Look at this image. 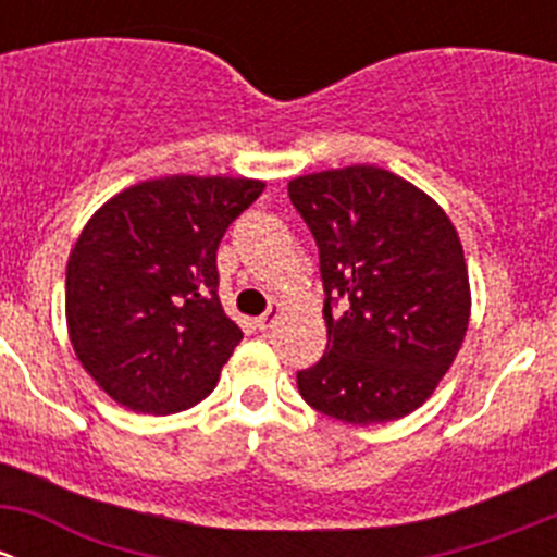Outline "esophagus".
Wrapping results in <instances>:
<instances>
[{
    "label": "esophagus",
    "mask_w": 557,
    "mask_h": 557,
    "mask_svg": "<svg viewBox=\"0 0 557 557\" xmlns=\"http://www.w3.org/2000/svg\"><path fill=\"white\" fill-rule=\"evenodd\" d=\"M280 314H283V307L272 305L267 312L261 314V318H256V325H258V329H261V331L274 329V323H277V320H280Z\"/></svg>",
    "instance_id": "34e87169"
}]
</instances>
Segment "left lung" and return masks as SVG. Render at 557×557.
Returning a JSON list of instances; mask_svg holds the SVG:
<instances>
[{
	"label": "left lung",
	"mask_w": 557,
	"mask_h": 557,
	"mask_svg": "<svg viewBox=\"0 0 557 557\" xmlns=\"http://www.w3.org/2000/svg\"><path fill=\"white\" fill-rule=\"evenodd\" d=\"M320 256L329 345L296 374L301 398L352 425L414 412L469 329L463 247L440 205L372 164L294 177Z\"/></svg>",
	"instance_id": "obj_1"
}]
</instances>
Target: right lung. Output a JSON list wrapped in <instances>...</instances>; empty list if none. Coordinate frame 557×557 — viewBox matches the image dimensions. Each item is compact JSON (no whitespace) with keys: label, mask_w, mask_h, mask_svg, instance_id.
I'll list each match as a JSON object with an SVG mask.
<instances>
[{"label":"right lung","mask_w":557,"mask_h":557,"mask_svg":"<svg viewBox=\"0 0 557 557\" xmlns=\"http://www.w3.org/2000/svg\"><path fill=\"white\" fill-rule=\"evenodd\" d=\"M261 180H145L94 212L66 261V329L110 398L172 414L210 396L243 339L218 299V245Z\"/></svg>","instance_id":"1"}]
</instances>
